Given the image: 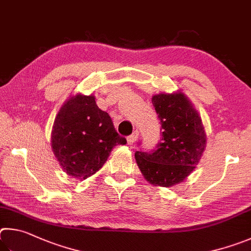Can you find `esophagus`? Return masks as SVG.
Listing matches in <instances>:
<instances>
[{
    "label": "esophagus",
    "mask_w": 251,
    "mask_h": 251,
    "mask_svg": "<svg viewBox=\"0 0 251 251\" xmlns=\"http://www.w3.org/2000/svg\"><path fill=\"white\" fill-rule=\"evenodd\" d=\"M138 137H139V132L138 131H134V132L131 134V135H129L128 138H126V141H128V144H133L135 141H137V139H138Z\"/></svg>",
    "instance_id": "1"
}]
</instances>
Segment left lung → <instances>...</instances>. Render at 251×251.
Wrapping results in <instances>:
<instances>
[{"label": "left lung", "mask_w": 251, "mask_h": 251, "mask_svg": "<svg viewBox=\"0 0 251 251\" xmlns=\"http://www.w3.org/2000/svg\"><path fill=\"white\" fill-rule=\"evenodd\" d=\"M152 103L161 121L162 139L156 150L135 152V161L149 183L174 186L195 170L203 155L206 147L204 126L183 92L155 95Z\"/></svg>", "instance_id": "left-lung-1"}]
</instances>
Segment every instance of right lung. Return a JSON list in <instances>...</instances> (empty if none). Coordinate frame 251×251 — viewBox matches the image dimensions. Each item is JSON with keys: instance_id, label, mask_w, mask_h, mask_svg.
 <instances>
[{"instance_id": "1", "label": "right lung", "mask_w": 251, "mask_h": 251, "mask_svg": "<svg viewBox=\"0 0 251 251\" xmlns=\"http://www.w3.org/2000/svg\"><path fill=\"white\" fill-rule=\"evenodd\" d=\"M95 96L77 94L60 108L51 130V149L69 176L86 179L99 171L112 149L126 144Z\"/></svg>"}]
</instances>
